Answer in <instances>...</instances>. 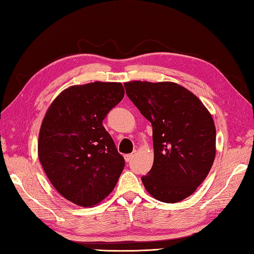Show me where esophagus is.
I'll return each instance as SVG.
<instances>
[{
  "instance_id": "1",
  "label": "esophagus",
  "mask_w": 254,
  "mask_h": 254,
  "mask_svg": "<svg viewBox=\"0 0 254 254\" xmlns=\"http://www.w3.org/2000/svg\"><path fill=\"white\" fill-rule=\"evenodd\" d=\"M134 156H135V153H132V154H127L126 156H124V159H126L127 163H131L132 159Z\"/></svg>"
}]
</instances>
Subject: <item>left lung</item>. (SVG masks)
<instances>
[{"mask_svg": "<svg viewBox=\"0 0 254 254\" xmlns=\"http://www.w3.org/2000/svg\"><path fill=\"white\" fill-rule=\"evenodd\" d=\"M127 95L152 123L154 164L142 177L158 201L177 203L195 192L216 155V128L209 111L190 90L172 82L124 83Z\"/></svg>", "mask_w": 254, "mask_h": 254, "instance_id": "obj_1", "label": "left lung"}]
</instances>
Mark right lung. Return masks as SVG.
Segmentation results:
<instances>
[{
	"label": "right lung",
	"mask_w": 254,
	"mask_h": 254,
	"mask_svg": "<svg viewBox=\"0 0 254 254\" xmlns=\"http://www.w3.org/2000/svg\"><path fill=\"white\" fill-rule=\"evenodd\" d=\"M124 96L121 83L74 85L48 108L38 138V157L61 195L93 207L109 195L124 168L102 120Z\"/></svg>",
	"instance_id": "right-lung-1"
}]
</instances>
